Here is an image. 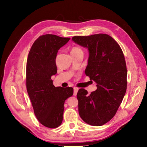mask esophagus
<instances>
[{"label": "esophagus", "mask_w": 147, "mask_h": 147, "mask_svg": "<svg viewBox=\"0 0 147 147\" xmlns=\"http://www.w3.org/2000/svg\"><path fill=\"white\" fill-rule=\"evenodd\" d=\"M78 91V88L74 87V96H76Z\"/></svg>", "instance_id": "34e87169"}]
</instances>
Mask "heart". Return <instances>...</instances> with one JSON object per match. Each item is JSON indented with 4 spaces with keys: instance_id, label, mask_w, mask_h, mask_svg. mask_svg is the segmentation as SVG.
<instances>
[{
    "instance_id": "1",
    "label": "heart",
    "mask_w": 147,
    "mask_h": 147,
    "mask_svg": "<svg viewBox=\"0 0 147 147\" xmlns=\"http://www.w3.org/2000/svg\"><path fill=\"white\" fill-rule=\"evenodd\" d=\"M79 50H81V49H80L79 48H78V47H73V49H72V51H71V52L76 51H79Z\"/></svg>"
}]
</instances>
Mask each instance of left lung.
Masks as SVG:
<instances>
[{
	"label": "left lung",
	"instance_id": "8db88e82",
	"mask_svg": "<svg viewBox=\"0 0 147 147\" xmlns=\"http://www.w3.org/2000/svg\"><path fill=\"white\" fill-rule=\"evenodd\" d=\"M74 43L89 52L85 75L96 84L90 94L84 89L77 93L78 113L86 123L101 126L115 115L127 90L126 62L119 44L107 34L75 36Z\"/></svg>",
	"mask_w": 147,
	"mask_h": 147
}]
</instances>
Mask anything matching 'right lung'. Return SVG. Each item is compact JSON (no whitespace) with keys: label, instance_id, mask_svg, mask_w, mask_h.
<instances>
[{"label":"right lung","instance_id":"add662e5","mask_svg":"<svg viewBox=\"0 0 147 147\" xmlns=\"http://www.w3.org/2000/svg\"><path fill=\"white\" fill-rule=\"evenodd\" d=\"M70 38L47 34L38 37L29 51L26 65V87L36 118L54 129L62 124L65 101L73 88L55 87L51 76L57 73L56 57Z\"/></svg>","mask_w":147,"mask_h":147}]
</instances>
